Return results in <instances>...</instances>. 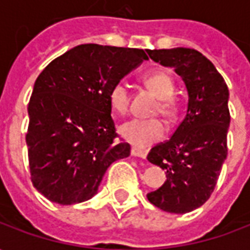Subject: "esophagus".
<instances>
[{
  "instance_id": "1",
  "label": "esophagus",
  "mask_w": 250,
  "mask_h": 250,
  "mask_svg": "<svg viewBox=\"0 0 250 250\" xmlns=\"http://www.w3.org/2000/svg\"><path fill=\"white\" fill-rule=\"evenodd\" d=\"M131 154H132L134 157L143 158V159L147 157L146 150H141V148H136V147H132V148H131Z\"/></svg>"
}]
</instances>
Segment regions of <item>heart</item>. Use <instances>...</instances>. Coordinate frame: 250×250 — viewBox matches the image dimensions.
I'll list each match as a JSON object with an SVG mask.
<instances>
[{"mask_svg":"<svg viewBox=\"0 0 250 250\" xmlns=\"http://www.w3.org/2000/svg\"><path fill=\"white\" fill-rule=\"evenodd\" d=\"M145 84L157 95L159 100L158 111L168 119L177 116L178 105L173 98L174 80L166 71H155L145 77ZM108 102L111 108L118 114L125 115L130 107V92L125 82L115 83L108 91ZM120 135L136 147L150 146L161 141L166 135V125L157 118L151 119H131L120 125Z\"/></svg>","mask_w":250,"mask_h":250,"instance_id":"b5f03b06","label":"heart"}]
</instances>
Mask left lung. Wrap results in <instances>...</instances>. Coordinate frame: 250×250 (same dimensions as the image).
Here are the masks:
<instances>
[{
  "label": "left lung",
  "instance_id": "obj_1",
  "mask_svg": "<svg viewBox=\"0 0 250 250\" xmlns=\"http://www.w3.org/2000/svg\"><path fill=\"white\" fill-rule=\"evenodd\" d=\"M174 68L188 88V112L168 141L152 147L147 159L166 170V182L147 194L163 211L184 214L209 199L228 155L229 89L209 59L191 48L147 49Z\"/></svg>",
  "mask_w": 250,
  "mask_h": 250
}]
</instances>
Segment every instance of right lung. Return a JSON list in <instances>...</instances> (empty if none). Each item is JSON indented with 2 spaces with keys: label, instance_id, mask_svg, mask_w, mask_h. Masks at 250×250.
<instances>
[{
  "label": "right lung",
  "instance_id": "right-lung-1",
  "mask_svg": "<svg viewBox=\"0 0 250 250\" xmlns=\"http://www.w3.org/2000/svg\"><path fill=\"white\" fill-rule=\"evenodd\" d=\"M135 48L82 44L41 72L28 104L32 184L45 198L73 205L92 198L111 163L130 155L118 139L109 88L147 60Z\"/></svg>",
  "mask_w": 250,
  "mask_h": 250
}]
</instances>
